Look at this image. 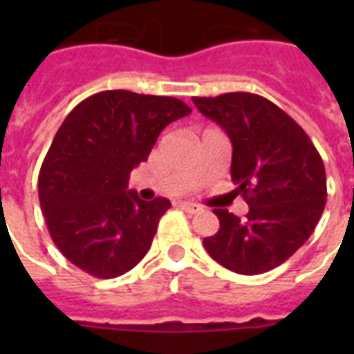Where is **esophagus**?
Returning <instances> with one entry per match:
<instances>
[{
  "label": "esophagus",
  "mask_w": 354,
  "mask_h": 354,
  "mask_svg": "<svg viewBox=\"0 0 354 354\" xmlns=\"http://www.w3.org/2000/svg\"><path fill=\"white\" fill-rule=\"evenodd\" d=\"M180 207H182L183 211L191 213V215H196V213H200V211H202V207H200V205L191 204V202H182V204H180Z\"/></svg>",
  "instance_id": "1"
}]
</instances>
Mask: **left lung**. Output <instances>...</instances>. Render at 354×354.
<instances>
[{
  "instance_id": "1",
  "label": "left lung",
  "mask_w": 354,
  "mask_h": 354,
  "mask_svg": "<svg viewBox=\"0 0 354 354\" xmlns=\"http://www.w3.org/2000/svg\"><path fill=\"white\" fill-rule=\"evenodd\" d=\"M232 139V180L250 205L244 218L213 209L221 227L204 246L224 268L264 274L313 235L327 200L322 156L305 130L268 99L246 91L193 97Z\"/></svg>"
}]
</instances>
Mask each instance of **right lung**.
I'll return each instance as SVG.
<instances>
[{
	"label": "right lung",
	"instance_id": "add662e5",
	"mask_svg": "<svg viewBox=\"0 0 354 354\" xmlns=\"http://www.w3.org/2000/svg\"><path fill=\"white\" fill-rule=\"evenodd\" d=\"M189 113L180 99L127 90L95 93L69 112L38 174L47 230L69 263L113 279L147 255L171 202L128 191L130 172L161 130Z\"/></svg>",
	"mask_w": 354,
	"mask_h": 354
}]
</instances>
